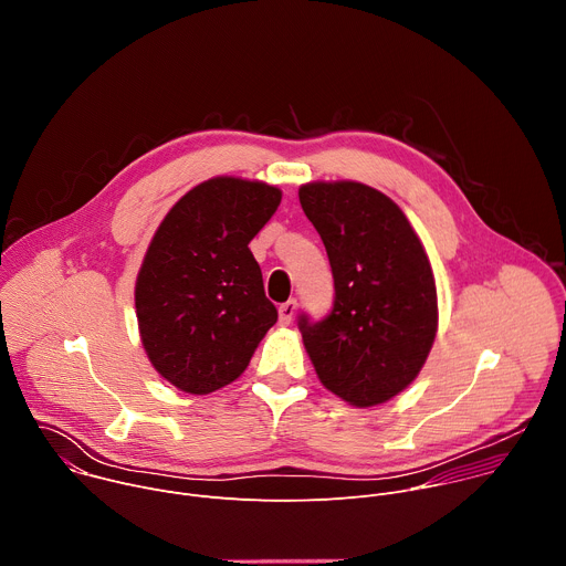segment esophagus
I'll list each match as a JSON object with an SVG mask.
<instances>
[{
	"instance_id": "34e87169",
	"label": "esophagus",
	"mask_w": 566,
	"mask_h": 566,
	"mask_svg": "<svg viewBox=\"0 0 566 566\" xmlns=\"http://www.w3.org/2000/svg\"><path fill=\"white\" fill-rule=\"evenodd\" d=\"M280 325H291V319H293V315H295V300H289V302H284V304H280Z\"/></svg>"
}]
</instances>
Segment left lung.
<instances>
[{"label":"left lung","instance_id":"1","mask_svg":"<svg viewBox=\"0 0 566 566\" xmlns=\"http://www.w3.org/2000/svg\"><path fill=\"white\" fill-rule=\"evenodd\" d=\"M300 203L327 249L336 300L327 319L302 315L313 369L354 408L408 389L439 332L437 282L412 223L387 195L358 181H311Z\"/></svg>","mask_w":566,"mask_h":566}]
</instances>
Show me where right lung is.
<instances>
[{"instance_id":"right-lung-1","label":"right lung","mask_w":566,"mask_h":566,"mask_svg":"<svg viewBox=\"0 0 566 566\" xmlns=\"http://www.w3.org/2000/svg\"><path fill=\"white\" fill-rule=\"evenodd\" d=\"M280 201L277 186L212 177L158 223L134 304L151 367L177 389L203 396L237 380L277 322L249 244Z\"/></svg>"}]
</instances>
